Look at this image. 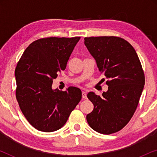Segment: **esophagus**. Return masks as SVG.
Returning a JSON list of instances; mask_svg holds the SVG:
<instances>
[{
	"label": "esophagus",
	"mask_w": 157,
	"mask_h": 157,
	"mask_svg": "<svg viewBox=\"0 0 157 157\" xmlns=\"http://www.w3.org/2000/svg\"><path fill=\"white\" fill-rule=\"evenodd\" d=\"M82 98H84V99H86L87 96H86V91H82Z\"/></svg>",
	"instance_id": "34e87169"
}]
</instances>
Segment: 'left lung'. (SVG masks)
Returning a JSON list of instances; mask_svg holds the SVG:
<instances>
[{
	"label": "left lung",
	"mask_w": 157,
	"mask_h": 157,
	"mask_svg": "<svg viewBox=\"0 0 157 157\" xmlns=\"http://www.w3.org/2000/svg\"><path fill=\"white\" fill-rule=\"evenodd\" d=\"M84 44L109 86L101 96L88 94L94 104L86 116L88 124L100 134H113L129 122L136 110L145 83L142 66L133 46L122 38L86 37Z\"/></svg>",
	"instance_id": "obj_1"
}]
</instances>
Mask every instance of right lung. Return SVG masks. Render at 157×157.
I'll return each mask as SVG.
<instances>
[{
  "label": "right lung",
  "instance_id": "add662e5",
  "mask_svg": "<svg viewBox=\"0 0 157 157\" xmlns=\"http://www.w3.org/2000/svg\"><path fill=\"white\" fill-rule=\"evenodd\" d=\"M80 37L38 39L25 49L15 70L16 96L28 121L40 132L61 128L82 97L78 88L52 89L58 74L65 70Z\"/></svg>",
  "mask_w": 157,
  "mask_h": 157
}]
</instances>
